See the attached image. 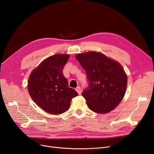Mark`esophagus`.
I'll return each mask as SVG.
<instances>
[{
  "label": "esophagus",
  "instance_id": "esophagus-1",
  "mask_svg": "<svg viewBox=\"0 0 154 154\" xmlns=\"http://www.w3.org/2000/svg\"><path fill=\"white\" fill-rule=\"evenodd\" d=\"M76 91L78 92V94L79 95H80L82 94V90H81V88L79 87H78L76 88Z\"/></svg>",
  "mask_w": 154,
  "mask_h": 154
}]
</instances>
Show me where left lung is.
Masks as SVG:
<instances>
[{"mask_svg":"<svg viewBox=\"0 0 154 154\" xmlns=\"http://www.w3.org/2000/svg\"><path fill=\"white\" fill-rule=\"evenodd\" d=\"M76 59L85 71L88 87L82 96L88 108L98 113L114 109L125 94L128 77L120 63L99 52L78 54Z\"/></svg>","mask_w":154,"mask_h":154,"instance_id":"left-lung-1","label":"left lung"}]
</instances>
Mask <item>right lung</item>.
<instances>
[{
  "label": "right lung",
  "mask_w": 154,
  "mask_h": 154,
  "mask_svg": "<svg viewBox=\"0 0 154 154\" xmlns=\"http://www.w3.org/2000/svg\"><path fill=\"white\" fill-rule=\"evenodd\" d=\"M69 58L68 54H55L47 58L31 72L28 91L36 104L46 112L59 115L70 107L71 99L78 95L69 88L63 75V68Z\"/></svg>",
  "instance_id": "obj_1"
}]
</instances>
